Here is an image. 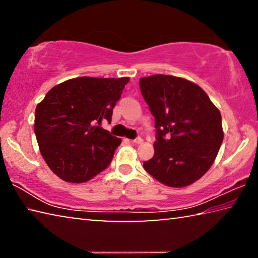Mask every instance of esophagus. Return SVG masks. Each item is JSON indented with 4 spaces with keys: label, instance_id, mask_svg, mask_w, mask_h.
<instances>
[{
    "label": "esophagus",
    "instance_id": "1",
    "mask_svg": "<svg viewBox=\"0 0 258 258\" xmlns=\"http://www.w3.org/2000/svg\"><path fill=\"white\" fill-rule=\"evenodd\" d=\"M131 142L134 143V145H141V143L143 142V140L141 138H138V139H135V140H132V141H131Z\"/></svg>",
    "mask_w": 258,
    "mask_h": 258
}]
</instances>
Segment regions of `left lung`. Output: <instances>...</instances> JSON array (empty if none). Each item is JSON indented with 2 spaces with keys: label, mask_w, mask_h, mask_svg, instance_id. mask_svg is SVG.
<instances>
[{
  "label": "left lung",
  "mask_w": 258,
  "mask_h": 258,
  "mask_svg": "<svg viewBox=\"0 0 258 258\" xmlns=\"http://www.w3.org/2000/svg\"><path fill=\"white\" fill-rule=\"evenodd\" d=\"M140 89L157 130L154 157L143 167L167 186L192 184L211 168L223 141L220 110L202 87L182 77H142Z\"/></svg>",
  "instance_id": "obj_1"
}]
</instances>
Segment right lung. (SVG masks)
<instances>
[{"label":"right lung","mask_w":258,"mask_h":258,"mask_svg":"<svg viewBox=\"0 0 258 258\" xmlns=\"http://www.w3.org/2000/svg\"><path fill=\"white\" fill-rule=\"evenodd\" d=\"M130 77H76L55 85L36 106L34 131L46 165L68 183L90 181L108 167L121 140L100 127L111 120Z\"/></svg>","instance_id":"1"}]
</instances>
